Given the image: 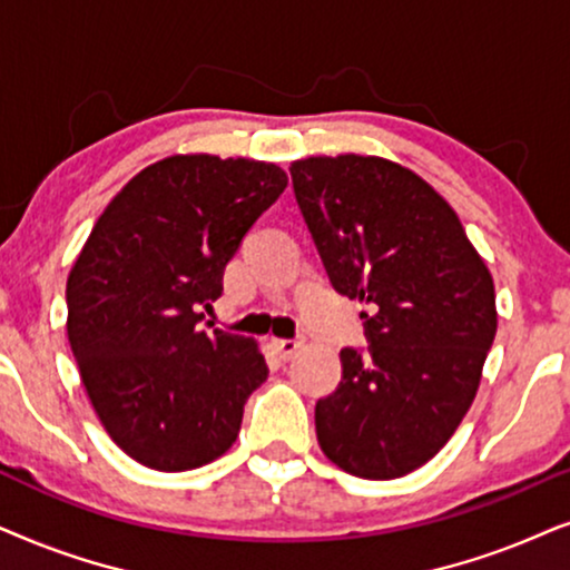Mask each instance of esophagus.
I'll use <instances>...</instances> for the list:
<instances>
[{"label":"esophagus","mask_w":570,"mask_h":570,"mask_svg":"<svg viewBox=\"0 0 570 570\" xmlns=\"http://www.w3.org/2000/svg\"><path fill=\"white\" fill-rule=\"evenodd\" d=\"M271 346H273V352L281 354V360H292V356L302 348V341L299 338H271Z\"/></svg>","instance_id":"34e87169"}]
</instances>
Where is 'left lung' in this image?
Here are the masks:
<instances>
[{"label":"left lung","mask_w":570,"mask_h":570,"mask_svg":"<svg viewBox=\"0 0 570 570\" xmlns=\"http://www.w3.org/2000/svg\"><path fill=\"white\" fill-rule=\"evenodd\" d=\"M289 171L333 289L370 305L367 354L341 348L338 389L315 404L317 443L348 474L396 480L472 406L498 331L492 276L456 210L406 166L344 154Z\"/></svg>","instance_id":"8db88e82"}]
</instances>
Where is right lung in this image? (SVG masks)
<instances>
[{"mask_svg":"<svg viewBox=\"0 0 570 570\" xmlns=\"http://www.w3.org/2000/svg\"><path fill=\"white\" fill-rule=\"evenodd\" d=\"M289 179L276 164L169 156L104 208L67 278V338L109 438L156 472L224 456L268 364L253 338L203 331L200 307Z\"/></svg>","mask_w":570,"mask_h":570,"instance_id":"add662e5","label":"right lung"}]
</instances>
